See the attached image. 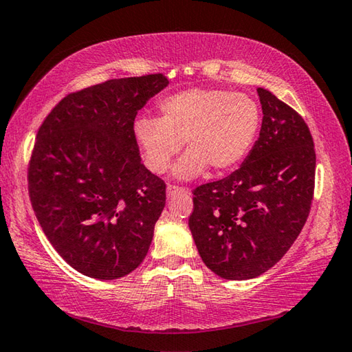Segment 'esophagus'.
Masks as SVG:
<instances>
[{"mask_svg": "<svg viewBox=\"0 0 352 352\" xmlns=\"http://www.w3.org/2000/svg\"><path fill=\"white\" fill-rule=\"evenodd\" d=\"M189 194V189L188 188H178L175 186V184H168V188H166V194H168V197H172L175 194Z\"/></svg>", "mask_w": 352, "mask_h": 352, "instance_id": "esophagus-1", "label": "esophagus"}]
</instances>
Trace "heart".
Listing matches in <instances>:
<instances>
[{"label":"heart","instance_id":"heart-1","mask_svg":"<svg viewBox=\"0 0 352 352\" xmlns=\"http://www.w3.org/2000/svg\"><path fill=\"white\" fill-rule=\"evenodd\" d=\"M160 118L140 115L133 137L148 169L164 174L183 142L188 151L174 175L197 178L208 166L225 172L245 158L258 133L261 113L252 97L225 89H188L158 103Z\"/></svg>","mask_w":352,"mask_h":352}]
</instances>
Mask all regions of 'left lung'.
<instances>
[{"label":"left lung","mask_w":352,"mask_h":352,"mask_svg":"<svg viewBox=\"0 0 352 352\" xmlns=\"http://www.w3.org/2000/svg\"><path fill=\"white\" fill-rule=\"evenodd\" d=\"M260 137L231 175L192 190L189 229L210 271L226 280L258 277L292 246L308 219L316 151L305 120L263 87Z\"/></svg>","instance_id":"left-lung-1"}]
</instances>
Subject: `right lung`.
<instances>
[{"label":"right lung","mask_w":352,"mask_h":352,"mask_svg":"<svg viewBox=\"0 0 352 352\" xmlns=\"http://www.w3.org/2000/svg\"><path fill=\"white\" fill-rule=\"evenodd\" d=\"M168 85L151 74L81 89L38 129L28 170L32 208L55 251L87 277H124L149 251L166 184L142 163L133 121Z\"/></svg>","instance_id":"1"}]
</instances>
